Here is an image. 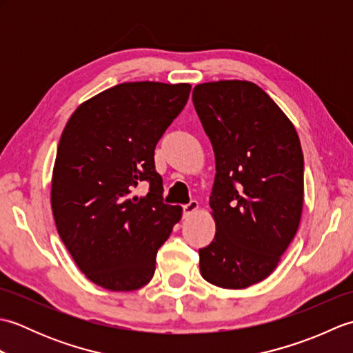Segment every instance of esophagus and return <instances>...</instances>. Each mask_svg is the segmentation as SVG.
I'll use <instances>...</instances> for the list:
<instances>
[{
	"mask_svg": "<svg viewBox=\"0 0 353 353\" xmlns=\"http://www.w3.org/2000/svg\"><path fill=\"white\" fill-rule=\"evenodd\" d=\"M197 209H199V201L197 200H191L188 205L183 206V215L185 216H190V215H192L194 212H196Z\"/></svg>",
	"mask_w": 353,
	"mask_h": 353,
	"instance_id": "obj_1",
	"label": "esophagus"
}]
</instances>
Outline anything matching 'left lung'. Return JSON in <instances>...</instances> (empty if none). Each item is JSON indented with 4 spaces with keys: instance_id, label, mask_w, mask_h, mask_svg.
Masks as SVG:
<instances>
[{
    "instance_id": "left-lung-1",
    "label": "left lung",
    "mask_w": 353,
    "mask_h": 353,
    "mask_svg": "<svg viewBox=\"0 0 353 353\" xmlns=\"http://www.w3.org/2000/svg\"><path fill=\"white\" fill-rule=\"evenodd\" d=\"M192 103L216 170L209 197L216 232L199 250L200 272L220 288H247L273 273L301 223V141L288 117L252 81L197 85Z\"/></svg>"
}]
</instances>
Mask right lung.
I'll return each mask as SVG.
<instances>
[{"instance_id": "obj_1", "label": "right lung", "mask_w": 353, "mask_h": 353, "mask_svg": "<svg viewBox=\"0 0 353 353\" xmlns=\"http://www.w3.org/2000/svg\"><path fill=\"white\" fill-rule=\"evenodd\" d=\"M190 83L130 81L81 103L57 145L51 181L56 228L89 281L110 291L144 287L182 208L165 205L154 148L188 101ZM141 181L144 198L132 196Z\"/></svg>"}]
</instances>
